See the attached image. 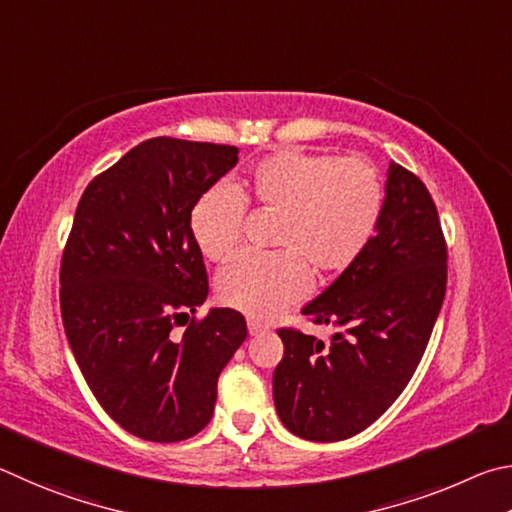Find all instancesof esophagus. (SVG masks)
<instances>
[{
    "label": "esophagus",
    "instance_id": "obj_1",
    "mask_svg": "<svg viewBox=\"0 0 512 512\" xmlns=\"http://www.w3.org/2000/svg\"><path fill=\"white\" fill-rule=\"evenodd\" d=\"M247 330H249V335H261L263 330H265V326L258 324V321H254V319H249L247 321Z\"/></svg>",
    "mask_w": 512,
    "mask_h": 512
}]
</instances>
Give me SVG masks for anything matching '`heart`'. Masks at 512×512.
Masks as SVG:
<instances>
[{"instance_id": "obj_1", "label": "heart", "mask_w": 512, "mask_h": 512, "mask_svg": "<svg viewBox=\"0 0 512 512\" xmlns=\"http://www.w3.org/2000/svg\"><path fill=\"white\" fill-rule=\"evenodd\" d=\"M245 202L281 213L274 254H240L218 276V297L251 319H272L310 288V270L335 276L371 247L384 213V184L369 161L285 148L263 157L236 191L213 186L191 211V233L209 261L242 238Z\"/></svg>"}]
</instances>
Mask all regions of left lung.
Here are the masks:
<instances>
[{
  "label": "left lung",
  "instance_id": "obj_1",
  "mask_svg": "<svg viewBox=\"0 0 512 512\" xmlns=\"http://www.w3.org/2000/svg\"><path fill=\"white\" fill-rule=\"evenodd\" d=\"M445 285L436 204L414 173L391 161L371 247L301 310L342 333L326 346L299 330H279L285 351L272 382L281 423L319 443L344 441L375 423L414 375Z\"/></svg>",
  "mask_w": 512,
  "mask_h": 512
}]
</instances>
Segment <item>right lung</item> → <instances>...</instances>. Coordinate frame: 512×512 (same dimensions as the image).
<instances>
[{
  "label": "right lung",
  "mask_w": 512,
  "mask_h": 512,
  "mask_svg": "<svg viewBox=\"0 0 512 512\" xmlns=\"http://www.w3.org/2000/svg\"><path fill=\"white\" fill-rule=\"evenodd\" d=\"M238 164V148L155 137L94 177L60 265L67 342L101 407L125 432L177 443L209 425L218 378L245 342L240 312L213 308L182 337L209 281L191 211Z\"/></svg>",
  "instance_id": "obj_1"
}]
</instances>
